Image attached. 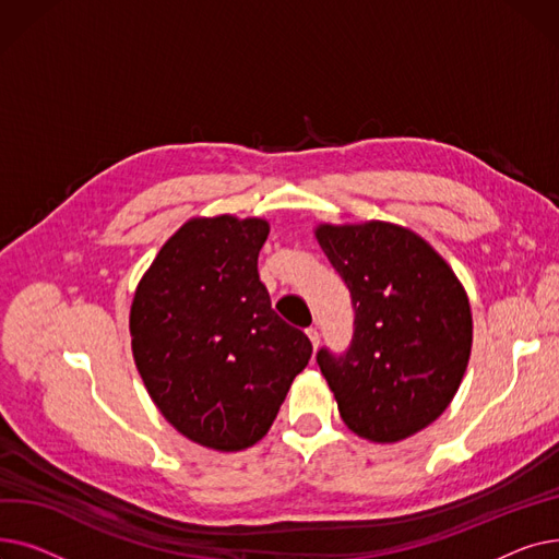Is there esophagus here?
<instances>
[{
  "mask_svg": "<svg viewBox=\"0 0 559 559\" xmlns=\"http://www.w3.org/2000/svg\"><path fill=\"white\" fill-rule=\"evenodd\" d=\"M306 335H308V340L312 342V348H317V346H319V331H317V329H308Z\"/></svg>",
  "mask_w": 559,
  "mask_h": 559,
  "instance_id": "1",
  "label": "esophagus"
}]
</instances>
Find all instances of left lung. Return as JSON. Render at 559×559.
Returning <instances> with one entry per match:
<instances>
[{
	"mask_svg": "<svg viewBox=\"0 0 559 559\" xmlns=\"http://www.w3.org/2000/svg\"><path fill=\"white\" fill-rule=\"evenodd\" d=\"M314 238L356 310L346 354H317L342 421L376 444L417 435L451 405L472 356L460 278L421 235L392 222L317 224Z\"/></svg>",
	"mask_w": 559,
	"mask_h": 559,
	"instance_id": "obj_1",
	"label": "left lung"
}]
</instances>
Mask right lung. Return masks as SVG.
<instances>
[{
	"label": "right lung",
	"instance_id": "1",
	"mask_svg": "<svg viewBox=\"0 0 559 559\" xmlns=\"http://www.w3.org/2000/svg\"><path fill=\"white\" fill-rule=\"evenodd\" d=\"M267 235L260 217H192L133 295L131 348L146 392L176 430L213 451L260 442L312 356L260 283Z\"/></svg>",
	"mask_w": 559,
	"mask_h": 559
}]
</instances>
